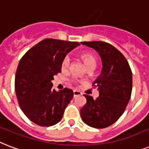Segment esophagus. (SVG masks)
I'll return each mask as SVG.
<instances>
[{"label": "esophagus", "instance_id": "obj_1", "mask_svg": "<svg viewBox=\"0 0 149 149\" xmlns=\"http://www.w3.org/2000/svg\"><path fill=\"white\" fill-rule=\"evenodd\" d=\"M73 93H74V97H76V96H78V95H81V93L80 91H78V90H74Z\"/></svg>", "mask_w": 149, "mask_h": 149}]
</instances>
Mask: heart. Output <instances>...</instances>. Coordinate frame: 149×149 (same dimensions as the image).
<instances>
[{"instance_id": "1", "label": "heart", "mask_w": 149, "mask_h": 149, "mask_svg": "<svg viewBox=\"0 0 149 149\" xmlns=\"http://www.w3.org/2000/svg\"><path fill=\"white\" fill-rule=\"evenodd\" d=\"M81 58L88 69L91 68H95L96 66V63H97L96 58L93 54H91V53L82 54L81 55ZM69 65H70V58L67 56L62 61L61 67L62 68H68Z\"/></svg>"}]
</instances>
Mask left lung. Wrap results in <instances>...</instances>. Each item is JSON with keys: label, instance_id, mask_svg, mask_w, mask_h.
Returning <instances> with one entry per match:
<instances>
[{"label": "left lung", "instance_id": "8db88e82", "mask_svg": "<svg viewBox=\"0 0 149 149\" xmlns=\"http://www.w3.org/2000/svg\"><path fill=\"white\" fill-rule=\"evenodd\" d=\"M100 54L102 72L93 82L100 93L95 100L84 95L87 102L81 109L84 123L95 128L110 126L124 113L131 99L132 72L127 59L109 43L102 41L82 42Z\"/></svg>", "mask_w": 149, "mask_h": 149}]
</instances>
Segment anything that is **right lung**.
I'll return each mask as SVG.
<instances>
[{"label": "right lung", "instance_id": "1", "mask_svg": "<svg viewBox=\"0 0 149 149\" xmlns=\"http://www.w3.org/2000/svg\"><path fill=\"white\" fill-rule=\"evenodd\" d=\"M77 42L45 39L29 49L19 61L15 88L18 104L31 121L42 127L53 126L62 119L73 91L56 92L51 81L61 72L62 61L79 46Z\"/></svg>", "mask_w": 149, "mask_h": 149}]
</instances>
